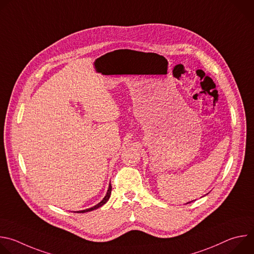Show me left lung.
<instances>
[{"instance_id": "8db88e82", "label": "left lung", "mask_w": 254, "mask_h": 254, "mask_svg": "<svg viewBox=\"0 0 254 254\" xmlns=\"http://www.w3.org/2000/svg\"><path fill=\"white\" fill-rule=\"evenodd\" d=\"M191 202H192V201H191ZM191 202H188V203H191ZM188 203H187V204H188Z\"/></svg>"}]
</instances>
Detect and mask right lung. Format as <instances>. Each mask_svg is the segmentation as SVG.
Returning a JSON list of instances; mask_svg holds the SVG:
<instances>
[{"instance_id": "add662e5", "label": "right lung", "mask_w": 254, "mask_h": 254, "mask_svg": "<svg viewBox=\"0 0 254 254\" xmlns=\"http://www.w3.org/2000/svg\"><path fill=\"white\" fill-rule=\"evenodd\" d=\"M111 194H112V185L110 184V186H108V190H107V192H106V194H105V196H104V198L98 203V204H96L95 206H93V207H91V208H88V209H85V210H81V211H75V213L77 212V213H85V212H89V211H92V210H95V209H97V208H99V207H101L102 205H104L107 201H108V199H110V197H111ZM74 212V211H73Z\"/></svg>"}]
</instances>
